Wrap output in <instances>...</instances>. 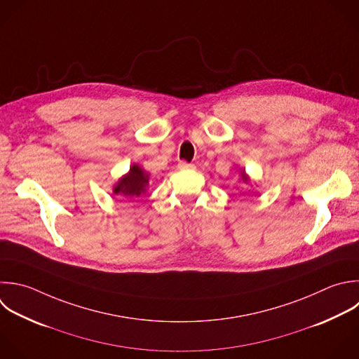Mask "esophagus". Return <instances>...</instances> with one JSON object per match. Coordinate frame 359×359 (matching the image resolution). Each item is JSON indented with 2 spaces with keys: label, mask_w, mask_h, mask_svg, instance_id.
I'll use <instances>...</instances> for the list:
<instances>
[{
  "label": "esophagus",
  "mask_w": 359,
  "mask_h": 359,
  "mask_svg": "<svg viewBox=\"0 0 359 359\" xmlns=\"http://www.w3.org/2000/svg\"><path fill=\"white\" fill-rule=\"evenodd\" d=\"M178 168H180V170H194L195 165H194V164H189V163H187V161H180V163H178Z\"/></svg>",
  "instance_id": "1"
}]
</instances>
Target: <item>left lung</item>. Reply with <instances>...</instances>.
Returning a JSON list of instances; mask_svg holds the SVG:
<instances>
[{"instance_id": "1", "label": "left lung", "mask_w": 359, "mask_h": 359, "mask_svg": "<svg viewBox=\"0 0 359 359\" xmlns=\"http://www.w3.org/2000/svg\"><path fill=\"white\" fill-rule=\"evenodd\" d=\"M241 180H243L244 182H248V181H250V178H248V175L245 174L244 170H241Z\"/></svg>"}]
</instances>
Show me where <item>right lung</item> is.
Returning <instances> with one entry per match:
<instances>
[{
  "label": "right lung",
  "mask_w": 359,
  "mask_h": 359,
  "mask_svg": "<svg viewBox=\"0 0 359 359\" xmlns=\"http://www.w3.org/2000/svg\"><path fill=\"white\" fill-rule=\"evenodd\" d=\"M147 185H149V174L143 168H140L137 164H133L129 172L116 182V185L114 187V194L125 198H135L146 192Z\"/></svg>",
  "instance_id": "1"
}]
</instances>
